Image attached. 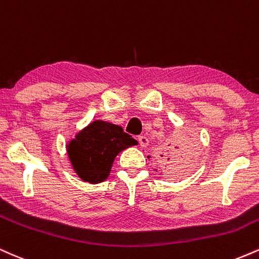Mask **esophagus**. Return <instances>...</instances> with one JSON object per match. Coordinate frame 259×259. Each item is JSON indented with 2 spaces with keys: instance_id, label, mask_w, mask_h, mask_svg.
<instances>
[{
  "instance_id": "1",
  "label": "esophagus",
  "mask_w": 259,
  "mask_h": 259,
  "mask_svg": "<svg viewBox=\"0 0 259 259\" xmlns=\"http://www.w3.org/2000/svg\"><path fill=\"white\" fill-rule=\"evenodd\" d=\"M138 142H139V145H141L142 148H145L149 144V139L145 136H139Z\"/></svg>"
}]
</instances>
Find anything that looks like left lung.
<instances>
[{
  "mask_svg": "<svg viewBox=\"0 0 259 259\" xmlns=\"http://www.w3.org/2000/svg\"><path fill=\"white\" fill-rule=\"evenodd\" d=\"M167 151L168 154H166V157L163 159V168L168 177H177L190 168L195 151L191 141L183 142L182 145H173ZM161 157H163V155H161Z\"/></svg>",
  "mask_w": 259,
  "mask_h": 259,
  "instance_id": "8db88e82",
  "label": "left lung"
}]
</instances>
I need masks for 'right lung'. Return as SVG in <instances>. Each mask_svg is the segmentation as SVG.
Masks as SVG:
<instances>
[{"label":"right lung","mask_w":259,"mask_h":259,"mask_svg":"<svg viewBox=\"0 0 259 259\" xmlns=\"http://www.w3.org/2000/svg\"><path fill=\"white\" fill-rule=\"evenodd\" d=\"M136 144L122 127L98 120L76 135L68 144V154L78 177L97 184L108 178L116 155Z\"/></svg>","instance_id":"1"}]
</instances>
